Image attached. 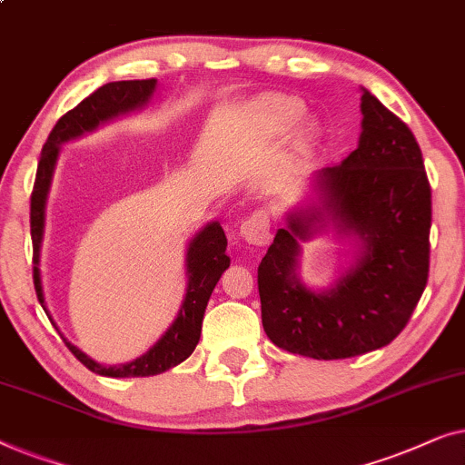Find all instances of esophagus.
Segmentation results:
<instances>
[{
    "instance_id": "esophagus-1",
    "label": "esophagus",
    "mask_w": 465,
    "mask_h": 465,
    "mask_svg": "<svg viewBox=\"0 0 465 465\" xmlns=\"http://www.w3.org/2000/svg\"><path fill=\"white\" fill-rule=\"evenodd\" d=\"M240 233L248 244L265 246L272 240V227H270V214L265 211H254L251 217H246L240 225Z\"/></svg>"
}]
</instances>
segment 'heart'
<instances>
[{
  "instance_id": "b5f03b06",
  "label": "heart",
  "mask_w": 465,
  "mask_h": 465,
  "mask_svg": "<svg viewBox=\"0 0 465 465\" xmlns=\"http://www.w3.org/2000/svg\"><path fill=\"white\" fill-rule=\"evenodd\" d=\"M270 114H272V117H276L278 122L289 124L297 117V109L295 107H284V104H273V107H270Z\"/></svg>"
}]
</instances>
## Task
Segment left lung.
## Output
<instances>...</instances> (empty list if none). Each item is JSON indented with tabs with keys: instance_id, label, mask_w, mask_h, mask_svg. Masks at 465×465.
Instances as JSON below:
<instances>
[{
	"instance_id": "obj_1",
	"label": "left lung",
	"mask_w": 465,
	"mask_h": 465,
	"mask_svg": "<svg viewBox=\"0 0 465 465\" xmlns=\"http://www.w3.org/2000/svg\"><path fill=\"white\" fill-rule=\"evenodd\" d=\"M362 133L341 164L316 174L322 211L354 235L358 254L329 291L297 276L301 240L318 213H291L259 263L261 320L278 348L316 361L361 356L394 341L430 272L431 189L421 149L401 117L362 88Z\"/></svg>"
}]
</instances>
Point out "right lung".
<instances>
[{
  "instance_id": "1",
  "label": "right lung",
  "mask_w": 465,
  "mask_h": 465,
  "mask_svg": "<svg viewBox=\"0 0 465 465\" xmlns=\"http://www.w3.org/2000/svg\"><path fill=\"white\" fill-rule=\"evenodd\" d=\"M155 82L158 80H128V82H109L86 96L77 107L67 111L45 141L42 149V158L37 164V174L34 183V193H31V240H34V284L42 307L44 305V289L42 276H39V251H42L44 238V219H45V198H48L52 174H54L56 158L61 152L63 143H67L84 133H90L99 124L114 120L117 115L128 114V111L145 107L152 99ZM227 238L223 227L217 221L208 223L195 238L189 242L187 248V292L183 301L179 316L173 326L162 335L158 343L147 351L145 356L120 366H103L93 358L84 354L80 348L63 339L64 345L71 350L77 361L96 375L104 377H149L160 375L173 366L181 364L185 358L192 356L195 345L200 341L202 320L211 299L214 286H217L221 273L230 267L227 257ZM48 313V312H45Z\"/></svg>"
}]
</instances>
